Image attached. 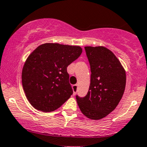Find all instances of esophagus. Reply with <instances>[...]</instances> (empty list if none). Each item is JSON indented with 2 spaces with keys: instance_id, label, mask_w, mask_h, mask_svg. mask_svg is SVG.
<instances>
[{
  "instance_id": "obj_1",
  "label": "esophagus",
  "mask_w": 147,
  "mask_h": 147,
  "mask_svg": "<svg viewBox=\"0 0 147 147\" xmlns=\"http://www.w3.org/2000/svg\"><path fill=\"white\" fill-rule=\"evenodd\" d=\"M78 84H74V85L72 86V90H73V95L75 96L77 93V91H78Z\"/></svg>"
}]
</instances>
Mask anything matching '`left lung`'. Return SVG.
<instances>
[{
  "label": "left lung",
  "mask_w": 147,
  "mask_h": 147,
  "mask_svg": "<svg viewBox=\"0 0 147 147\" xmlns=\"http://www.w3.org/2000/svg\"><path fill=\"white\" fill-rule=\"evenodd\" d=\"M91 67V82L86 96H77L81 112L91 120L107 116L118 106L124 94L126 74L111 51L104 46H85Z\"/></svg>",
  "instance_id": "1"
}]
</instances>
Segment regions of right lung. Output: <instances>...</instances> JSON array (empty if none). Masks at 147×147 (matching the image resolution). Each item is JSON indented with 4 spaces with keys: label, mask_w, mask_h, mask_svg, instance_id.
<instances>
[{
    "label": "right lung",
    "mask_w": 147,
    "mask_h": 147,
    "mask_svg": "<svg viewBox=\"0 0 147 147\" xmlns=\"http://www.w3.org/2000/svg\"><path fill=\"white\" fill-rule=\"evenodd\" d=\"M82 53L79 46L46 43L26 60L22 82L26 97L34 109L51 112L60 108L73 92L67 67Z\"/></svg>",
    "instance_id": "add662e5"
}]
</instances>
